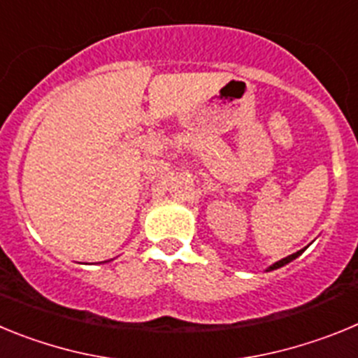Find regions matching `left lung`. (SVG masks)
I'll use <instances>...</instances> for the list:
<instances>
[{"label": "left lung", "mask_w": 358, "mask_h": 358, "mask_svg": "<svg viewBox=\"0 0 358 358\" xmlns=\"http://www.w3.org/2000/svg\"><path fill=\"white\" fill-rule=\"evenodd\" d=\"M301 252H303V251H297V252H294V255L287 256V258H283V260H280V262H276V264H273V265H271V267H268L267 271H274V268H280V267H283V265H287V264H289V262L296 260L297 256L301 255Z\"/></svg>", "instance_id": "1"}]
</instances>
